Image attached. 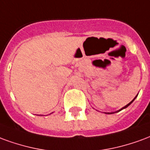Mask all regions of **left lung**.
Here are the masks:
<instances>
[{
  "instance_id": "1",
  "label": "left lung",
  "mask_w": 150,
  "mask_h": 150,
  "mask_svg": "<svg viewBox=\"0 0 150 150\" xmlns=\"http://www.w3.org/2000/svg\"><path fill=\"white\" fill-rule=\"evenodd\" d=\"M137 98V96H136V97H135V98H134V99H133V100H132V101H131V102H129V103L128 104V105H125V107H123V108H122V109H121V110H123V109H125V108H126V107H128V106H129V105H130V104L132 103V102H133V100H135V98ZM119 111H120V110H119ZM108 113H109V112H108ZM109 114H110V113H109Z\"/></svg>"
}]
</instances>
